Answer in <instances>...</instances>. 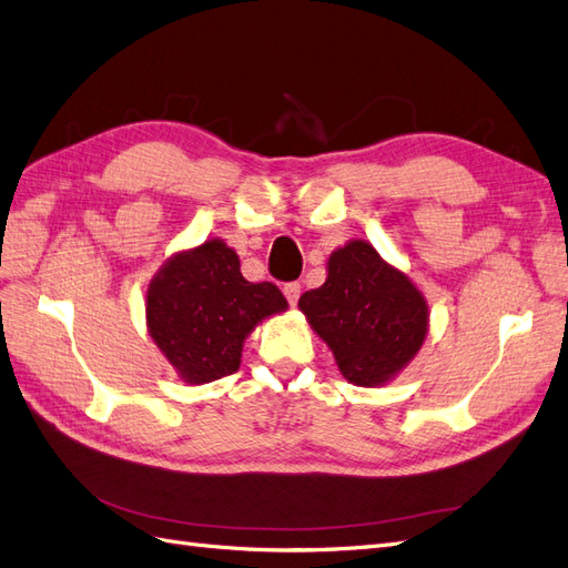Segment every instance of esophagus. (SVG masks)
I'll return each instance as SVG.
<instances>
[{
    "label": "esophagus",
    "instance_id": "34e87169",
    "mask_svg": "<svg viewBox=\"0 0 568 568\" xmlns=\"http://www.w3.org/2000/svg\"><path fill=\"white\" fill-rule=\"evenodd\" d=\"M284 296H286V301H288L291 305H296L298 298H301V284H298V282L284 284Z\"/></svg>",
    "mask_w": 568,
    "mask_h": 568
}]
</instances>
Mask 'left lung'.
Segmentation results:
<instances>
[{"mask_svg": "<svg viewBox=\"0 0 568 568\" xmlns=\"http://www.w3.org/2000/svg\"><path fill=\"white\" fill-rule=\"evenodd\" d=\"M307 322L332 348L355 386H379L422 348L428 307L419 288L367 242L329 255V274L298 301Z\"/></svg>", "mask_w": 568, "mask_h": 568, "instance_id": "8db88e82", "label": "left lung"}]
</instances>
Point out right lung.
<instances>
[{
    "label": "right lung",
    "mask_w": 568,
    "mask_h": 568,
    "mask_svg": "<svg viewBox=\"0 0 568 568\" xmlns=\"http://www.w3.org/2000/svg\"><path fill=\"white\" fill-rule=\"evenodd\" d=\"M282 311V291L244 280L239 255L220 239L170 257L146 291L149 332L189 384L234 374L253 326Z\"/></svg>",
    "instance_id": "obj_1"
}]
</instances>
